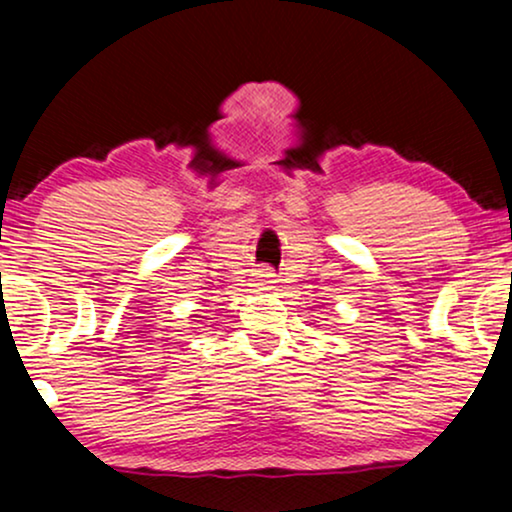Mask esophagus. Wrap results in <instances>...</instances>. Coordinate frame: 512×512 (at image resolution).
<instances>
[{
  "label": "esophagus",
  "instance_id": "obj_1",
  "mask_svg": "<svg viewBox=\"0 0 512 512\" xmlns=\"http://www.w3.org/2000/svg\"><path fill=\"white\" fill-rule=\"evenodd\" d=\"M275 275H272L270 268H261L256 272V284L261 286V289H272V284H275V279H272Z\"/></svg>",
  "mask_w": 512,
  "mask_h": 512
}]
</instances>
